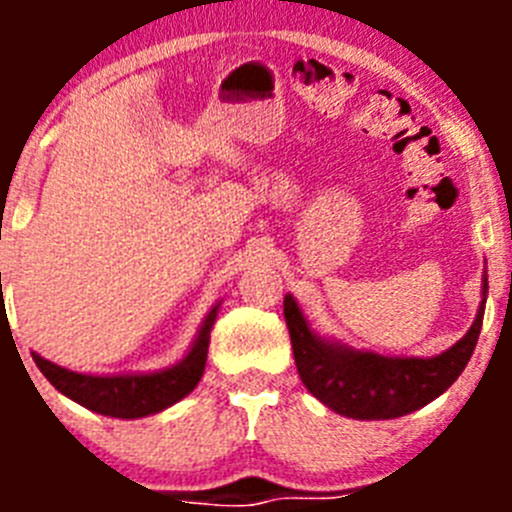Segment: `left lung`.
<instances>
[{"label":"left lung","instance_id":"left-lung-1","mask_svg":"<svg viewBox=\"0 0 512 512\" xmlns=\"http://www.w3.org/2000/svg\"><path fill=\"white\" fill-rule=\"evenodd\" d=\"M482 295L487 300V277ZM485 300L467 336L431 359H395L323 341L312 333L292 295L284 297V320L302 384L325 408L354 420H390L423 408L459 379L477 346Z\"/></svg>","mask_w":512,"mask_h":512}]
</instances>
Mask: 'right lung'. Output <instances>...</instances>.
I'll return each mask as SVG.
<instances>
[{
    "label": "right lung",
    "mask_w": 512,
    "mask_h": 512,
    "mask_svg": "<svg viewBox=\"0 0 512 512\" xmlns=\"http://www.w3.org/2000/svg\"><path fill=\"white\" fill-rule=\"evenodd\" d=\"M217 318V305L207 312L200 333L194 338L189 354L171 369L153 374H120V377H92V374L69 372L43 356L33 354L35 364L43 377L56 387L61 395L79 402L84 408L110 418H146L161 413L169 405L187 397L205 374L210 330Z\"/></svg>",
    "instance_id": "obj_1"
}]
</instances>
